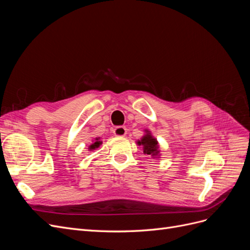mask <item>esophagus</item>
I'll list each match as a JSON object with an SVG mask.
<instances>
[{
	"label": "esophagus",
	"mask_w": 250,
	"mask_h": 250,
	"mask_svg": "<svg viewBox=\"0 0 250 250\" xmlns=\"http://www.w3.org/2000/svg\"><path fill=\"white\" fill-rule=\"evenodd\" d=\"M113 133H115L117 137H124L127 133V129L125 126H117L115 127V129H113Z\"/></svg>",
	"instance_id": "esophagus-1"
}]
</instances>
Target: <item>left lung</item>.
Wrapping results in <instances>:
<instances>
[{
	"mask_svg": "<svg viewBox=\"0 0 250 250\" xmlns=\"http://www.w3.org/2000/svg\"><path fill=\"white\" fill-rule=\"evenodd\" d=\"M148 132V131H147ZM139 145L143 146L144 153L149 154V155H157L158 152V145H157V141L151 135L149 132L146 133L145 137H143L141 141L138 142Z\"/></svg>",
	"mask_w": 250,
	"mask_h": 250,
	"instance_id": "1",
	"label": "left lung"
}]
</instances>
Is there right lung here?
I'll return each mask as SVG.
<instances>
[{
  "mask_svg": "<svg viewBox=\"0 0 250 250\" xmlns=\"http://www.w3.org/2000/svg\"><path fill=\"white\" fill-rule=\"evenodd\" d=\"M101 145V142L99 141V139H96V142L94 143V144H92V145H90V147H89V149L92 150V149H96V148H98Z\"/></svg>",
  "mask_w": 250,
  "mask_h": 250,
  "instance_id": "right-lung-1",
  "label": "right lung"
}]
</instances>
